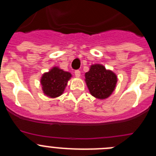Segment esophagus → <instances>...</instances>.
I'll return each mask as SVG.
<instances>
[{"label": "esophagus", "mask_w": 156, "mask_h": 156, "mask_svg": "<svg viewBox=\"0 0 156 156\" xmlns=\"http://www.w3.org/2000/svg\"><path fill=\"white\" fill-rule=\"evenodd\" d=\"M75 76L76 77L80 76V70H76V71H75Z\"/></svg>", "instance_id": "obj_1"}]
</instances>
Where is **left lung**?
<instances>
[{
	"instance_id": "obj_1",
	"label": "left lung",
	"mask_w": 156,
	"mask_h": 156,
	"mask_svg": "<svg viewBox=\"0 0 156 156\" xmlns=\"http://www.w3.org/2000/svg\"><path fill=\"white\" fill-rule=\"evenodd\" d=\"M85 81L90 94L98 99H105L114 91L117 76L102 65L95 64L85 73Z\"/></svg>"
}]
</instances>
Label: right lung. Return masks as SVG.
<instances>
[{
    "label": "right lung",
    "instance_id": "right-lung-1",
    "mask_svg": "<svg viewBox=\"0 0 156 156\" xmlns=\"http://www.w3.org/2000/svg\"><path fill=\"white\" fill-rule=\"evenodd\" d=\"M72 75L58 67H54L48 73L43 74L41 80L42 90L47 96L57 98L62 94Z\"/></svg>",
    "mask_w": 156,
    "mask_h": 156
}]
</instances>
